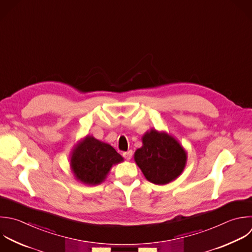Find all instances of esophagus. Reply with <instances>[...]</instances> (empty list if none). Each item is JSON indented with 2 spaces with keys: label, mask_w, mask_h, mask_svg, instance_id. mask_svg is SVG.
Masks as SVG:
<instances>
[{
  "label": "esophagus",
  "mask_w": 252,
  "mask_h": 252,
  "mask_svg": "<svg viewBox=\"0 0 252 252\" xmlns=\"http://www.w3.org/2000/svg\"><path fill=\"white\" fill-rule=\"evenodd\" d=\"M132 156H133V151H132V150L127 151V152H124V153H123V157H124V158H125V159H127V160L131 159Z\"/></svg>",
  "instance_id": "obj_1"
}]
</instances>
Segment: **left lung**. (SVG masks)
Masks as SVG:
<instances>
[{"label":"left lung","instance_id":"1","mask_svg":"<svg viewBox=\"0 0 252 252\" xmlns=\"http://www.w3.org/2000/svg\"><path fill=\"white\" fill-rule=\"evenodd\" d=\"M142 142L143 146L135 152L134 159L150 182L162 185L181 174L187 156L172 136L151 129L145 133Z\"/></svg>","mask_w":252,"mask_h":252}]
</instances>
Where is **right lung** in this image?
Masks as SVG:
<instances>
[{
    "instance_id": "obj_1",
    "label": "right lung",
    "mask_w": 252,
    "mask_h": 252,
    "mask_svg": "<svg viewBox=\"0 0 252 252\" xmlns=\"http://www.w3.org/2000/svg\"><path fill=\"white\" fill-rule=\"evenodd\" d=\"M123 158L108 144L87 136L73 150L71 168L77 180L88 185L104 181L111 166Z\"/></svg>"
}]
</instances>
